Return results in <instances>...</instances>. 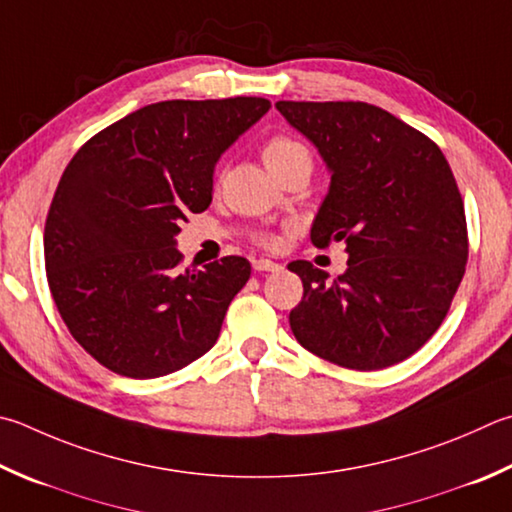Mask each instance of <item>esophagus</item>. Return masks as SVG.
Masks as SVG:
<instances>
[{"label": "esophagus", "instance_id": "obj_1", "mask_svg": "<svg viewBox=\"0 0 512 512\" xmlns=\"http://www.w3.org/2000/svg\"><path fill=\"white\" fill-rule=\"evenodd\" d=\"M253 271L255 273H277V271H282V264L271 262V259H255Z\"/></svg>", "mask_w": 512, "mask_h": 512}]
</instances>
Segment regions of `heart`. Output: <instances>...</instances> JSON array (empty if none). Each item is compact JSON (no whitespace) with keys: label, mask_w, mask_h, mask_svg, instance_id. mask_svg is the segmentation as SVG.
<instances>
[{"label":"heart","mask_w":512,"mask_h":512,"mask_svg":"<svg viewBox=\"0 0 512 512\" xmlns=\"http://www.w3.org/2000/svg\"><path fill=\"white\" fill-rule=\"evenodd\" d=\"M262 156H264L266 167H273L277 163L293 159V156H309V152H306V147L300 145L297 141H291V138H284V136H277V138H271V141L264 145Z\"/></svg>","instance_id":"heart-1"}]
</instances>
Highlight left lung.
Wrapping results in <instances>:
<instances>
[{
  "label": "left lung",
  "mask_w": 512,
  "mask_h": 512,
  "mask_svg": "<svg viewBox=\"0 0 512 512\" xmlns=\"http://www.w3.org/2000/svg\"><path fill=\"white\" fill-rule=\"evenodd\" d=\"M277 111L331 174L313 246L342 241L347 271L329 282L304 259L302 302L288 315L304 349L374 371L421 349L441 327L468 259L463 201L443 152L367 102L280 100Z\"/></svg>",
  "instance_id": "8db88e82"
}]
</instances>
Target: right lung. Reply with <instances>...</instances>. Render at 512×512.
Returning <instances> with one entry per match:
<instances>
[{"mask_svg":"<svg viewBox=\"0 0 512 512\" xmlns=\"http://www.w3.org/2000/svg\"><path fill=\"white\" fill-rule=\"evenodd\" d=\"M268 109L266 98L154 102L67 165L46 217V277L71 336L100 365L159 378L217 342L250 264L230 255L181 273L176 235L210 206L221 154Z\"/></svg>","mask_w":512,"mask_h":512,"instance_id":"obj_1","label":"right lung"}]
</instances>
